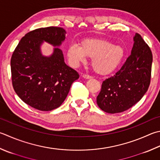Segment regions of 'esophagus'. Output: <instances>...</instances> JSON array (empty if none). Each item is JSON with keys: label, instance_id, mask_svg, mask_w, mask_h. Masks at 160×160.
Wrapping results in <instances>:
<instances>
[{"label": "esophagus", "instance_id": "obj_1", "mask_svg": "<svg viewBox=\"0 0 160 160\" xmlns=\"http://www.w3.org/2000/svg\"><path fill=\"white\" fill-rule=\"evenodd\" d=\"M84 79H92V77L90 76V75H88V74H83L82 76Z\"/></svg>", "mask_w": 160, "mask_h": 160}]
</instances>
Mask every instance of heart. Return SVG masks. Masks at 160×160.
Here are the masks:
<instances>
[{
  "mask_svg": "<svg viewBox=\"0 0 160 160\" xmlns=\"http://www.w3.org/2000/svg\"><path fill=\"white\" fill-rule=\"evenodd\" d=\"M70 64L77 66L86 61L87 57L92 58L91 64L97 73L105 75L115 71L121 65L125 56L124 48L114 45L102 39H86L80 46L72 44L67 52Z\"/></svg>",
  "mask_w": 160,
  "mask_h": 160,
  "instance_id": "1",
  "label": "heart"
}]
</instances>
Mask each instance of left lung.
Instances as JSON below:
<instances>
[{"instance_id":"left-lung-1","label":"left lung","mask_w":160,"mask_h":160,"mask_svg":"<svg viewBox=\"0 0 160 160\" xmlns=\"http://www.w3.org/2000/svg\"><path fill=\"white\" fill-rule=\"evenodd\" d=\"M131 55L113 77L104 80L97 104L108 113H121L143 98L151 78L152 54L141 36L136 33Z\"/></svg>"}]
</instances>
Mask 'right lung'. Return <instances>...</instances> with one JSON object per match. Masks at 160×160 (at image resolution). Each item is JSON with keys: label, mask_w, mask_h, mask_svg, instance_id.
Here are the masks:
<instances>
[{"label": "right lung", "mask_w": 160, "mask_h": 160, "mask_svg": "<svg viewBox=\"0 0 160 160\" xmlns=\"http://www.w3.org/2000/svg\"><path fill=\"white\" fill-rule=\"evenodd\" d=\"M65 33L61 27L35 29L22 38L12 56L14 91L26 104L38 110L49 111L59 107L72 83L79 78L76 70L65 64L58 48H54L50 56L41 53L44 41L59 47L65 40Z\"/></svg>", "instance_id": "right-lung-1"}]
</instances>
